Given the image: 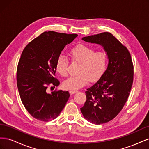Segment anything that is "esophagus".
<instances>
[{"instance_id": "1", "label": "esophagus", "mask_w": 149, "mask_h": 149, "mask_svg": "<svg viewBox=\"0 0 149 149\" xmlns=\"http://www.w3.org/2000/svg\"><path fill=\"white\" fill-rule=\"evenodd\" d=\"M78 91H76V90H71V91H70V93L71 94H74L76 93H77Z\"/></svg>"}]
</instances>
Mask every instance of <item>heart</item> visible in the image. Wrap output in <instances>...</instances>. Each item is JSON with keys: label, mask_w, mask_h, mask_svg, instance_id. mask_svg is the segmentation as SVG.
I'll return each instance as SVG.
<instances>
[{"label": "heart", "mask_w": 149, "mask_h": 149, "mask_svg": "<svg viewBox=\"0 0 149 149\" xmlns=\"http://www.w3.org/2000/svg\"><path fill=\"white\" fill-rule=\"evenodd\" d=\"M70 55L72 61L80 63L76 76H70L63 83L66 89H78L86 85L89 80L96 81L104 73L108 58L106 52H95V49L83 44L71 49ZM68 61L64 55L58 57L55 63L56 71L62 76L67 74Z\"/></svg>", "instance_id": "heart-1"}]
</instances>
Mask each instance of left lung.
Masks as SVG:
<instances>
[{
  "mask_svg": "<svg viewBox=\"0 0 149 149\" xmlns=\"http://www.w3.org/2000/svg\"><path fill=\"white\" fill-rule=\"evenodd\" d=\"M82 40L102 46L107 55L108 65L100 79L85 92L86 101L81 111L91 123H106L119 113L127 100L134 76L131 56L127 48L109 32Z\"/></svg>",
  "mask_w": 149,
  "mask_h": 149,
  "instance_id": "1",
  "label": "left lung"
}]
</instances>
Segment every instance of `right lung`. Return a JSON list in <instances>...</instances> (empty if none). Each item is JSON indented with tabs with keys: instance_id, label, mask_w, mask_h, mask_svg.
I'll return each mask as SVG.
<instances>
[{
	"instance_id": "1",
	"label": "right lung",
	"mask_w": 149,
	"mask_h": 149,
	"mask_svg": "<svg viewBox=\"0 0 149 149\" xmlns=\"http://www.w3.org/2000/svg\"><path fill=\"white\" fill-rule=\"evenodd\" d=\"M77 34L45 31L30 42L22 53L17 70V83L21 101L25 109L38 120L47 122L56 119L70 96L60 90L47 93L48 85L55 86V63L66 45Z\"/></svg>"
}]
</instances>
